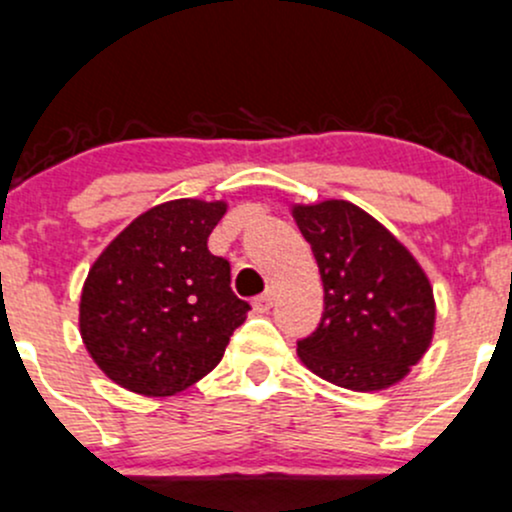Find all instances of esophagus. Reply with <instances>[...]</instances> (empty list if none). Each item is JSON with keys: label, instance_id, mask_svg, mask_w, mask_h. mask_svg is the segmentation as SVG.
<instances>
[{"label": "esophagus", "instance_id": "1", "mask_svg": "<svg viewBox=\"0 0 512 512\" xmlns=\"http://www.w3.org/2000/svg\"><path fill=\"white\" fill-rule=\"evenodd\" d=\"M274 304V292L272 289H267L265 294H260L255 301H252V306H255V311H260V314H265V311H270Z\"/></svg>", "mask_w": 512, "mask_h": 512}]
</instances>
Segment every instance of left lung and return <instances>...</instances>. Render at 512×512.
<instances>
[{"instance_id": "1", "label": "left lung", "mask_w": 512, "mask_h": 512, "mask_svg": "<svg viewBox=\"0 0 512 512\" xmlns=\"http://www.w3.org/2000/svg\"><path fill=\"white\" fill-rule=\"evenodd\" d=\"M324 282V316L297 343L301 363L355 392L400 383L434 336L429 277L383 223L348 201L292 208Z\"/></svg>"}]
</instances>
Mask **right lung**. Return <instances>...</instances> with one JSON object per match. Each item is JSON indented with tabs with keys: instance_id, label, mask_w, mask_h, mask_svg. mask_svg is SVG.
I'll use <instances>...</instances> for the list:
<instances>
[{
	"instance_id": "add662e5",
	"label": "right lung",
	"mask_w": 512,
	"mask_h": 512,
	"mask_svg": "<svg viewBox=\"0 0 512 512\" xmlns=\"http://www.w3.org/2000/svg\"><path fill=\"white\" fill-rule=\"evenodd\" d=\"M225 201L159 203L117 235L80 294V336L112 383L169 397L208 375L250 304L230 289V262L208 250Z\"/></svg>"
}]
</instances>
